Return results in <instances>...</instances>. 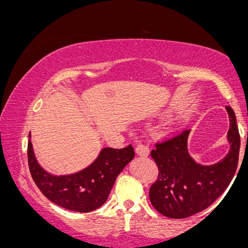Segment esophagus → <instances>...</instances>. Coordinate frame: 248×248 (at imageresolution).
Segmentation results:
<instances>
[{
    "label": "esophagus",
    "instance_id": "1",
    "mask_svg": "<svg viewBox=\"0 0 248 248\" xmlns=\"http://www.w3.org/2000/svg\"><path fill=\"white\" fill-rule=\"evenodd\" d=\"M135 152L140 156H148L150 153V149L148 145L140 143V144H138V146L135 148Z\"/></svg>",
    "mask_w": 248,
    "mask_h": 248
}]
</instances>
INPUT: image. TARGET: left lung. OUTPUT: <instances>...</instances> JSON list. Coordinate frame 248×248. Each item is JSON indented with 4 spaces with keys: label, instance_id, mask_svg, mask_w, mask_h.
Masks as SVG:
<instances>
[{
    "label": "left lung",
    "instance_id": "left-lung-1",
    "mask_svg": "<svg viewBox=\"0 0 248 248\" xmlns=\"http://www.w3.org/2000/svg\"><path fill=\"white\" fill-rule=\"evenodd\" d=\"M227 140L231 149L219 162L202 166L188 152L190 130L162 143H156L151 156L159 177L150 188V202L163 216L182 219L209 207L231 184L238 164L240 136L232 107Z\"/></svg>",
    "mask_w": 248,
    "mask_h": 248
}]
</instances>
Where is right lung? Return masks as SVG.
<instances>
[{"label":"right lung","mask_w":248,"mask_h":248,"mask_svg":"<svg viewBox=\"0 0 248 248\" xmlns=\"http://www.w3.org/2000/svg\"><path fill=\"white\" fill-rule=\"evenodd\" d=\"M130 144L124 149L104 148L91 166L73 174L55 175L41 168L35 159L31 141L28 143V163L31 177L50 202L64 209L89 213L103 206L117 175L134 157Z\"/></svg>","instance_id":"add662e5"}]
</instances>
